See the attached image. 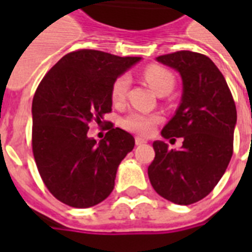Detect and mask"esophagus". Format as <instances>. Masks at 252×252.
Returning a JSON list of instances; mask_svg holds the SVG:
<instances>
[{"label":"esophagus","instance_id":"34e87169","mask_svg":"<svg viewBox=\"0 0 252 252\" xmlns=\"http://www.w3.org/2000/svg\"><path fill=\"white\" fill-rule=\"evenodd\" d=\"M134 141H136V145H144V144H146V142H148V140H146V138L140 137V136H137V137L134 138Z\"/></svg>","mask_w":252,"mask_h":252}]
</instances>
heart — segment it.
<instances>
[{
  "instance_id": "heart-1",
  "label": "heart",
  "mask_w": 252,
  "mask_h": 252,
  "mask_svg": "<svg viewBox=\"0 0 252 252\" xmlns=\"http://www.w3.org/2000/svg\"><path fill=\"white\" fill-rule=\"evenodd\" d=\"M145 80L157 94L165 90H171L174 86V78L171 73L161 66H150L145 70ZM129 87V77L123 74L116 78L111 87V96L114 103H122L126 99V91ZM159 122L157 115H145L140 112H130L122 120V126L126 129L134 133L148 136L153 132L156 124Z\"/></svg>"
}]
</instances>
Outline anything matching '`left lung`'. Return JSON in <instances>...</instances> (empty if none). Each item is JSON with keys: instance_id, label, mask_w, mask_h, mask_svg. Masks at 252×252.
Here are the masks:
<instances>
[{"instance_id": "1", "label": "left lung", "mask_w": 252, "mask_h": 252, "mask_svg": "<svg viewBox=\"0 0 252 252\" xmlns=\"http://www.w3.org/2000/svg\"><path fill=\"white\" fill-rule=\"evenodd\" d=\"M156 60L182 78L180 104L161 134L172 140L183 137V145L170 150L165 141H154L156 157L148 175L158 195L189 205L211 193L226 171L237 110L222 73L209 57L179 51Z\"/></svg>"}]
</instances>
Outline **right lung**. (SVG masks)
<instances>
[{
    "instance_id": "1",
    "label": "right lung",
    "mask_w": 252,
    "mask_h": 252,
    "mask_svg": "<svg viewBox=\"0 0 252 252\" xmlns=\"http://www.w3.org/2000/svg\"><path fill=\"white\" fill-rule=\"evenodd\" d=\"M141 57L81 49L65 55L41 80L32 99V152L41 179L57 200L73 208L102 203L115 187L120 162L134 148L126 130L111 128L96 142L91 122L112 107L115 80Z\"/></svg>"
}]
</instances>
